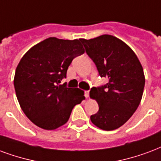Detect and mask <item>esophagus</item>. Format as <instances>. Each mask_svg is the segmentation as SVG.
<instances>
[{
	"label": "esophagus",
	"instance_id": "obj_1",
	"mask_svg": "<svg viewBox=\"0 0 161 161\" xmlns=\"http://www.w3.org/2000/svg\"><path fill=\"white\" fill-rule=\"evenodd\" d=\"M84 96H85L86 98H88V97L90 96V91H89V90H85V91H84Z\"/></svg>",
	"mask_w": 161,
	"mask_h": 161
}]
</instances>
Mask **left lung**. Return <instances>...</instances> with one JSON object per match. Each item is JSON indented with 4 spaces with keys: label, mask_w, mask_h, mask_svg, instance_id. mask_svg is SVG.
<instances>
[{
    "label": "left lung",
    "mask_w": 161,
    "mask_h": 161,
    "mask_svg": "<svg viewBox=\"0 0 161 161\" xmlns=\"http://www.w3.org/2000/svg\"><path fill=\"white\" fill-rule=\"evenodd\" d=\"M81 42L99 75L109 79L105 85L90 90V97L99 105V111L90 116V120L104 130L118 129L141 102L145 85L142 66L131 48L114 36L102 35Z\"/></svg>",
    "instance_id": "8db88e82"
}]
</instances>
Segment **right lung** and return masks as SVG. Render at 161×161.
Returning <instances> with one entry per match:
<instances>
[{
    "label": "right lung",
    "mask_w": 161,
    "mask_h": 161,
    "mask_svg": "<svg viewBox=\"0 0 161 161\" xmlns=\"http://www.w3.org/2000/svg\"><path fill=\"white\" fill-rule=\"evenodd\" d=\"M84 53L81 39L49 37L32 47L20 59L14 88L20 107L32 123L54 130L68 121L84 91L59 84L72 59Z\"/></svg>",
    "instance_id": "obj_1"
}]
</instances>
